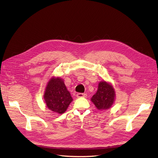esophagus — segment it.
Masks as SVG:
<instances>
[{"label": "esophagus", "instance_id": "obj_1", "mask_svg": "<svg viewBox=\"0 0 158 158\" xmlns=\"http://www.w3.org/2000/svg\"><path fill=\"white\" fill-rule=\"evenodd\" d=\"M87 96V94H82V93H78L76 94V97L77 98H85Z\"/></svg>", "mask_w": 158, "mask_h": 158}]
</instances>
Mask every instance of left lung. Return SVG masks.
Segmentation results:
<instances>
[{
	"label": "left lung",
	"mask_w": 158,
	"mask_h": 158,
	"mask_svg": "<svg viewBox=\"0 0 158 158\" xmlns=\"http://www.w3.org/2000/svg\"><path fill=\"white\" fill-rule=\"evenodd\" d=\"M114 98L115 92L112 85L102 81L99 83L97 92L93 95L91 101L99 110H106L112 106Z\"/></svg>",
	"instance_id": "1"
}]
</instances>
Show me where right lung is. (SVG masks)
I'll return each instance as SVG.
<instances>
[{"label":"right lung","instance_id":"1","mask_svg":"<svg viewBox=\"0 0 158 158\" xmlns=\"http://www.w3.org/2000/svg\"><path fill=\"white\" fill-rule=\"evenodd\" d=\"M47 107L51 111L63 114L73 101L63 79L52 77L47 85L44 94Z\"/></svg>","mask_w":158,"mask_h":158}]
</instances>
